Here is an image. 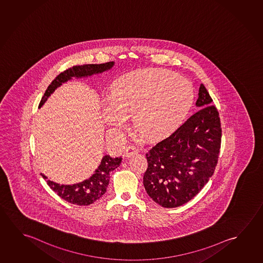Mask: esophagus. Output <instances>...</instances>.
<instances>
[{
  "label": "esophagus",
  "mask_w": 263,
  "mask_h": 263,
  "mask_svg": "<svg viewBox=\"0 0 263 263\" xmlns=\"http://www.w3.org/2000/svg\"><path fill=\"white\" fill-rule=\"evenodd\" d=\"M137 154L138 149L134 146H128V147H126V149L124 150V156L127 158H129L133 155H137Z\"/></svg>",
  "instance_id": "obj_1"
}]
</instances>
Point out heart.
Here are the masks:
<instances>
[{"mask_svg": "<svg viewBox=\"0 0 263 263\" xmlns=\"http://www.w3.org/2000/svg\"><path fill=\"white\" fill-rule=\"evenodd\" d=\"M194 100V88L185 78L166 69L146 68L123 76L113 85L103 115L116 130L124 129L134 116L141 134L160 140L183 123Z\"/></svg>", "mask_w": 263, "mask_h": 263, "instance_id": "1", "label": "heart"}]
</instances>
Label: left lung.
Wrapping results in <instances>:
<instances>
[{"label": "left lung", "mask_w": 263, "mask_h": 263, "mask_svg": "<svg viewBox=\"0 0 263 263\" xmlns=\"http://www.w3.org/2000/svg\"><path fill=\"white\" fill-rule=\"evenodd\" d=\"M212 101L201 84L196 103L200 109L146 154L143 185L163 208L187 203L214 174L220 150L221 124Z\"/></svg>", "instance_id": "8db88e82"}]
</instances>
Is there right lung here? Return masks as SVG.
<instances>
[{
    "label": "right lung",
    "mask_w": 263,
    "mask_h": 263,
    "mask_svg": "<svg viewBox=\"0 0 263 263\" xmlns=\"http://www.w3.org/2000/svg\"><path fill=\"white\" fill-rule=\"evenodd\" d=\"M114 66V62L104 64H88L83 66H75L60 73L52 83L48 86L38 108H41L51 94L60 87L63 83L70 80L72 78H85L94 74H100L110 69ZM121 157L112 158L109 155H105L97 168L94 174L83 182L74 184H59L53 181L47 180L46 175L41 174L51 189L57 193L62 199L71 204L78 205H88L100 199L107 191L109 182V173L120 166Z\"/></svg>",
    "instance_id": "add662e5"
}]
</instances>
